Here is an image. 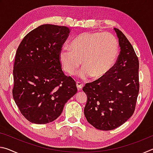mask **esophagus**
I'll return each mask as SVG.
<instances>
[{"label": "esophagus", "mask_w": 153, "mask_h": 153, "mask_svg": "<svg viewBox=\"0 0 153 153\" xmlns=\"http://www.w3.org/2000/svg\"><path fill=\"white\" fill-rule=\"evenodd\" d=\"M76 86H77V88L78 91H80V90H82L83 87H84V85L82 84H81L80 82H76Z\"/></svg>", "instance_id": "esophagus-1"}]
</instances>
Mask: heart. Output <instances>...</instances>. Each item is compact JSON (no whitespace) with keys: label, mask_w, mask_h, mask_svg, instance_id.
I'll list each match as a JSON object with an SVG mask.
<instances>
[{"label":"heart","mask_w":153,"mask_h":153,"mask_svg":"<svg viewBox=\"0 0 153 153\" xmlns=\"http://www.w3.org/2000/svg\"><path fill=\"white\" fill-rule=\"evenodd\" d=\"M70 47L61 48L59 61L69 75H73L82 63L83 68L77 76L82 80L104 77L115 64L119 54L117 40L108 33H82L74 38Z\"/></svg>","instance_id":"1"}]
</instances>
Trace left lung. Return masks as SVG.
<instances>
[{"instance_id":"obj_1","label":"left lung","mask_w":153,"mask_h":153,"mask_svg":"<svg viewBox=\"0 0 153 153\" xmlns=\"http://www.w3.org/2000/svg\"><path fill=\"white\" fill-rule=\"evenodd\" d=\"M120 53L107 76L88 83L84 115L88 122L100 130H111L129 120L135 110L139 92L138 59L121 31L114 28Z\"/></svg>"}]
</instances>
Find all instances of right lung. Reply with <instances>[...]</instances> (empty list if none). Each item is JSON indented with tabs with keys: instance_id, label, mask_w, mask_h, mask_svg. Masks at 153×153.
I'll return each instance as SVG.
<instances>
[{
	"instance_id": "obj_1",
	"label": "right lung",
	"mask_w": 153,
	"mask_h": 153,
	"mask_svg": "<svg viewBox=\"0 0 153 153\" xmlns=\"http://www.w3.org/2000/svg\"><path fill=\"white\" fill-rule=\"evenodd\" d=\"M70 30L40 25L25 36L15 55L13 97L25 119L46 124L57 119L77 91L76 82L64 74L59 53Z\"/></svg>"
}]
</instances>
